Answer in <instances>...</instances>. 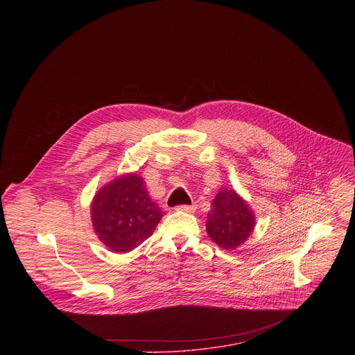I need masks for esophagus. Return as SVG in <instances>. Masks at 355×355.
<instances>
[{"mask_svg": "<svg viewBox=\"0 0 355 355\" xmlns=\"http://www.w3.org/2000/svg\"><path fill=\"white\" fill-rule=\"evenodd\" d=\"M175 211H181V212H195L196 211V205H178L175 208Z\"/></svg>", "mask_w": 355, "mask_h": 355, "instance_id": "1", "label": "esophagus"}]
</instances>
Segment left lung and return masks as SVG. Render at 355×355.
Listing matches in <instances>:
<instances>
[{
    "instance_id": "1",
    "label": "left lung",
    "mask_w": 355,
    "mask_h": 355,
    "mask_svg": "<svg viewBox=\"0 0 355 355\" xmlns=\"http://www.w3.org/2000/svg\"><path fill=\"white\" fill-rule=\"evenodd\" d=\"M254 225V215L233 189H222L215 196L207 230L218 245L233 250L247 240Z\"/></svg>"
}]
</instances>
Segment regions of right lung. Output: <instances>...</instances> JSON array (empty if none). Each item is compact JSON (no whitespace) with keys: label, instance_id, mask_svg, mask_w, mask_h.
Masks as SVG:
<instances>
[{"label":"right lung","instance_id":"1","mask_svg":"<svg viewBox=\"0 0 355 355\" xmlns=\"http://www.w3.org/2000/svg\"><path fill=\"white\" fill-rule=\"evenodd\" d=\"M91 218L101 241L116 252H128L153 234L163 211L150 199L143 180L129 174L96 192Z\"/></svg>","mask_w":355,"mask_h":355}]
</instances>
